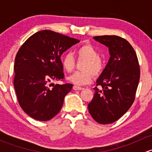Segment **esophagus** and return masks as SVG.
<instances>
[{"label": "esophagus", "mask_w": 152, "mask_h": 152, "mask_svg": "<svg viewBox=\"0 0 152 152\" xmlns=\"http://www.w3.org/2000/svg\"><path fill=\"white\" fill-rule=\"evenodd\" d=\"M73 89L74 90H83V87H79V86H76V85H74L73 87Z\"/></svg>", "instance_id": "obj_1"}]
</instances>
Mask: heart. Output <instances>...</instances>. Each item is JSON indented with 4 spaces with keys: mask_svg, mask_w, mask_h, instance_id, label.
Instances as JSON below:
<instances>
[{
    "mask_svg": "<svg viewBox=\"0 0 152 152\" xmlns=\"http://www.w3.org/2000/svg\"><path fill=\"white\" fill-rule=\"evenodd\" d=\"M77 59L81 64L82 71L73 73L68 77L71 83L76 85H85L90 83L93 76L98 77L104 70V62L99 56L98 50L91 45H84L76 50ZM62 66L67 73H71L76 67V60L71 53H66L62 58Z\"/></svg>",
    "mask_w": 152,
    "mask_h": 152,
    "instance_id": "heart-1",
    "label": "heart"
}]
</instances>
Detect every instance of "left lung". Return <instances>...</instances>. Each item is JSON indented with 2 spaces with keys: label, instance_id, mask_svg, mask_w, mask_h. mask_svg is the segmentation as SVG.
Instances as JSON below:
<instances>
[{
  "label": "left lung",
  "instance_id": "left-lung-1",
  "mask_svg": "<svg viewBox=\"0 0 152 152\" xmlns=\"http://www.w3.org/2000/svg\"><path fill=\"white\" fill-rule=\"evenodd\" d=\"M93 38L109 48L110 58L93 88L95 93L88 110L98 123L112 124L122 117L134 102L140 80L138 59L129 42L121 37Z\"/></svg>",
  "mask_w": 152,
  "mask_h": 152
}]
</instances>
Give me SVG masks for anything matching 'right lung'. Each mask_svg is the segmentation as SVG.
I'll return each mask as SVG.
<instances>
[{
	"label": "right lung",
	"mask_w": 152,
	"mask_h": 152,
	"mask_svg": "<svg viewBox=\"0 0 152 152\" xmlns=\"http://www.w3.org/2000/svg\"><path fill=\"white\" fill-rule=\"evenodd\" d=\"M79 42L75 38L50 30L34 34L21 45L15 56L14 87L18 103L28 115L46 121L59 113L64 98L73 85L50 86L63 81L61 55Z\"/></svg>",
	"instance_id": "right-lung-1"
}]
</instances>
